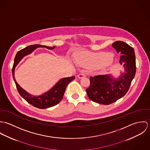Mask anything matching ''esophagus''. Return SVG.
<instances>
[{"mask_svg": "<svg viewBox=\"0 0 150 150\" xmlns=\"http://www.w3.org/2000/svg\"><path fill=\"white\" fill-rule=\"evenodd\" d=\"M84 77H86V74L83 73H80L79 74L77 75V77L79 79H82V78H84Z\"/></svg>", "mask_w": 150, "mask_h": 150, "instance_id": "1", "label": "esophagus"}]
</instances>
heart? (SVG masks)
<instances>
[{"label": "heart", "mask_w": 150, "mask_h": 150, "mask_svg": "<svg viewBox=\"0 0 150 150\" xmlns=\"http://www.w3.org/2000/svg\"><path fill=\"white\" fill-rule=\"evenodd\" d=\"M112 59L113 56L111 53L100 52L93 54L87 51H84L78 55L76 62L81 66L88 67L100 63L103 65H107L110 64Z\"/></svg>", "instance_id": "b5f03b06"}]
</instances>
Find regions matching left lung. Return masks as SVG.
Instances as JSON below:
<instances>
[{"mask_svg": "<svg viewBox=\"0 0 150 150\" xmlns=\"http://www.w3.org/2000/svg\"><path fill=\"white\" fill-rule=\"evenodd\" d=\"M112 46L121 54L120 63L124 71L118 79L110 74L90 77V86L86 89L88 98L93 102L108 105L123 97L128 91L136 74L134 49L127 43L117 41Z\"/></svg>", "mask_w": 150, "mask_h": 150, "instance_id": "1", "label": "left lung"}]
</instances>
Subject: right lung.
Wrapping results in <instances>:
<instances>
[{"mask_svg": "<svg viewBox=\"0 0 150 150\" xmlns=\"http://www.w3.org/2000/svg\"><path fill=\"white\" fill-rule=\"evenodd\" d=\"M38 47H45L49 50H52L55 48V46L50 47L45 45H42L40 44H34L28 46L25 48L19 51L17 53L16 56L14 58V62L12 69V74L18 92L22 97L33 106L44 109L54 106L61 101L63 98L67 86L69 83H70L75 79V77L72 76L70 77H66L61 79L50 91L39 96H32V95L28 93L23 89H22L18 85L15 79L14 71L16 66L25 56L30 54L36 48Z\"/></svg>", "mask_w": 150, "mask_h": 150, "instance_id": "1", "label": "right lung"}]
</instances>
